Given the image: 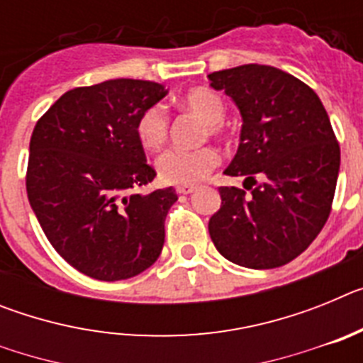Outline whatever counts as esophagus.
Instances as JSON below:
<instances>
[{
	"mask_svg": "<svg viewBox=\"0 0 363 363\" xmlns=\"http://www.w3.org/2000/svg\"><path fill=\"white\" fill-rule=\"evenodd\" d=\"M194 191H196L194 185H179V187H176V192H178V194H191V192Z\"/></svg>",
	"mask_w": 363,
	"mask_h": 363,
	"instance_id": "esophagus-1",
	"label": "esophagus"
}]
</instances>
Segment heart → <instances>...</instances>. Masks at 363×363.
<instances>
[{"label":"heart","instance_id":"obj_1","mask_svg":"<svg viewBox=\"0 0 363 363\" xmlns=\"http://www.w3.org/2000/svg\"><path fill=\"white\" fill-rule=\"evenodd\" d=\"M179 105L205 121L200 142H207L209 138L214 140L229 138V129L223 123L227 116L225 101L216 91L207 86L192 89L182 98ZM169 129H171V118L167 114L165 107L160 104L143 108L134 125L138 142L145 150L162 149L169 138ZM218 163L220 156L216 150L205 145L194 150H167L156 162V169L165 184L196 185L216 169Z\"/></svg>","mask_w":363,"mask_h":363}]
</instances>
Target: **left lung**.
<instances>
[{
  "label": "left lung",
  "instance_id": "left-lung-1",
  "mask_svg": "<svg viewBox=\"0 0 363 363\" xmlns=\"http://www.w3.org/2000/svg\"><path fill=\"white\" fill-rule=\"evenodd\" d=\"M209 79L242 112L238 152L225 174L245 176L252 191L218 189L211 240L236 265L281 267L306 251L331 214L340 169L331 121L309 85L274 67L249 63Z\"/></svg>",
  "mask_w": 363,
  "mask_h": 363
}]
</instances>
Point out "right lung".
<instances>
[{"instance_id":"obj_1","label":"right lung","mask_w":363,"mask_h":363,"mask_svg":"<svg viewBox=\"0 0 363 363\" xmlns=\"http://www.w3.org/2000/svg\"><path fill=\"white\" fill-rule=\"evenodd\" d=\"M167 94L143 79H108L65 92L30 136L27 196L45 236L76 271L133 278L158 259L172 187L140 194L156 171L134 125Z\"/></svg>"}]
</instances>
